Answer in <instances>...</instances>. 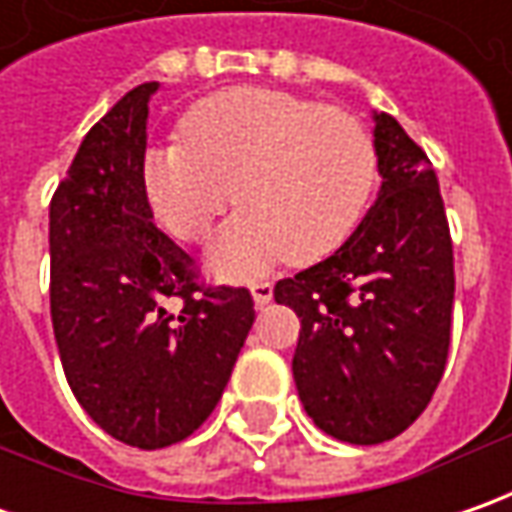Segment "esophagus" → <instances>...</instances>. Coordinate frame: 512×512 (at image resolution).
<instances>
[{
    "label": "esophagus",
    "instance_id": "34e87169",
    "mask_svg": "<svg viewBox=\"0 0 512 512\" xmlns=\"http://www.w3.org/2000/svg\"><path fill=\"white\" fill-rule=\"evenodd\" d=\"M250 293H253L256 307H265L267 302L273 299V285H270V282H253V285H250Z\"/></svg>",
    "mask_w": 512,
    "mask_h": 512
}]
</instances>
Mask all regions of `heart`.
<instances>
[{"label": "heart", "mask_w": 512, "mask_h": 512, "mask_svg": "<svg viewBox=\"0 0 512 512\" xmlns=\"http://www.w3.org/2000/svg\"><path fill=\"white\" fill-rule=\"evenodd\" d=\"M182 136L145 153L148 205L173 239L202 245L236 193L245 207L210 253L230 279L285 256L310 265L336 253L379 185V150L362 119L287 90L210 93L185 113Z\"/></svg>", "instance_id": "b5f03b06"}]
</instances>
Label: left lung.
Wrapping results in <instances>:
<instances>
[{
    "label": "left lung",
    "instance_id": "left-lung-1",
    "mask_svg": "<svg viewBox=\"0 0 512 512\" xmlns=\"http://www.w3.org/2000/svg\"><path fill=\"white\" fill-rule=\"evenodd\" d=\"M382 190L325 262L273 287L302 319L293 379L307 416L350 444L396 439L442 382L453 313V242L439 179L387 113H376Z\"/></svg>",
    "mask_w": 512,
    "mask_h": 512
}]
</instances>
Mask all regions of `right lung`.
<instances>
[{
  "label": "right lung",
  "mask_w": 512,
  "mask_h": 512,
  "mask_svg": "<svg viewBox=\"0 0 512 512\" xmlns=\"http://www.w3.org/2000/svg\"><path fill=\"white\" fill-rule=\"evenodd\" d=\"M156 88L128 90L88 130L50 199V319L70 390L142 450L202 427L256 319L247 287L205 285L153 225L142 162Z\"/></svg>",
  "instance_id": "add662e5"
}]
</instances>
